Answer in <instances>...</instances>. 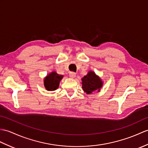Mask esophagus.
<instances>
[{
    "mask_svg": "<svg viewBox=\"0 0 148 148\" xmlns=\"http://www.w3.org/2000/svg\"><path fill=\"white\" fill-rule=\"evenodd\" d=\"M75 75H76V74L74 73V72H71L69 73V77L71 78H74L75 77Z\"/></svg>",
    "mask_w": 148,
    "mask_h": 148,
    "instance_id": "34e87169",
    "label": "esophagus"
}]
</instances>
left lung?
Returning <instances> with one entry per match:
<instances>
[{
    "mask_svg": "<svg viewBox=\"0 0 148 148\" xmlns=\"http://www.w3.org/2000/svg\"><path fill=\"white\" fill-rule=\"evenodd\" d=\"M81 81L82 90L87 95H91L95 91L99 92L103 85V81L92 71H88Z\"/></svg>",
    "mask_w": 148,
    "mask_h": 148,
    "instance_id": "1",
    "label": "left lung"
}]
</instances>
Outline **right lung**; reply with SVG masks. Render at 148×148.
Segmentation results:
<instances>
[{
	"label": "right lung",
	"mask_w": 148,
	"mask_h": 148,
	"mask_svg": "<svg viewBox=\"0 0 148 148\" xmlns=\"http://www.w3.org/2000/svg\"><path fill=\"white\" fill-rule=\"evenodd\" d=\"M64 77L63 75H60L56 71H52L43 79V84L47 91H55L59 86L60 82Z\"/></svg>",
	"instance_id": "right-lung-1"
}]
</instances>
